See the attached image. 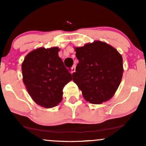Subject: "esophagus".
<instances>
[{
    "mask_svg": "<svg viewBox=\"0 0 146 146\" xmlns=\"http://www.w3.org/2000/svg\"><path fill=\"white\" fill-rule=\"evenodd\" d=\"M75 72V65H73L71 67V73H73Z\"/></svg>",
    "mask_w": 146,
    "mask_h": 146,
    "instance_id": "34e87169",
    "label": "esophagus"
}]
</instances>
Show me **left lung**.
I'll use <instances>...</instances> for the list:
<instances>
[{"mask_svg":"<svg viewBox=\"0 0 146 146\" xmlns=\"http://www.w3.org/2000/svg\"><path fill=\"white\" fill-rule=\"evenodd\" d=\"M79 60L74 82L86 101L100 104L116 92L123 75V59L115 48L101 41L75 48Z\"/></svg>","mask_w":146,"mask_h":146,"instance_id":"8db88e82","label":"left lung"}]
</instances>
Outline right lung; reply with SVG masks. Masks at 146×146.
I'll return each instance as SVG.
<instances>
[{"mask_svg":"<svg viewBox=\"0 0 146 146\" xmlns=\"http://www.w3.org/2000/svg\"><path fill=\"white\" fill-rule=\"evenodd\" d=\"M58 47L39 48L30 52L22 64L23 82L33 100L44 108L62 101L63 88L73 80L58 56Z\"/></svg>","mask_w":146,"mask_h":146,"instance_id":"1","label":"right lung"}]
</instances>
